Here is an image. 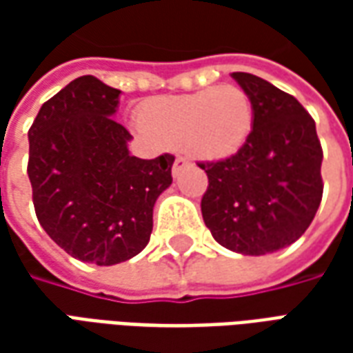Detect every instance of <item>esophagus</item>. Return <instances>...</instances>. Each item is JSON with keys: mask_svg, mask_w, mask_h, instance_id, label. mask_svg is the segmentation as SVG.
Here are the masks:
<instances>
[{"mask_svg": "<svg viewBox=\"0 0 353 353\" xmlns=\"http://www.w3.org/2000/svg\"><path fill=\"white\" fill-rule=\"evenodd\" d=\"M191 162H189V159L187 157H177L176 161H174V166H172V172H174V176H179V172L183 168H187Z\"/></svg>", "mask_w": 353, "mask_h": 353, "instance_id": "esophagus-1", "label": "esophagus"}]
</instances>
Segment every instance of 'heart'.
I'll list each match as a JSON object with an SVG mask.
<instances>
[{
	"label": "heart",
	"mask_w": 353,
	"mask_h": 353,
	"mask_svg": "<svg viewBox=\"0 0 353 353\" xmlns=\"http://www.w3.org/2000/svg\"><path fill=\"white\" fill-rule=\"evenodd\" d=\"M145 130L170 147L183 145L192 157L221 161L244 145L252 132L253 105L236 85L153 100L141 115Z\"/></svg>",
	"instance_id": "obj_1"
}]
</instances>
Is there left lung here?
<instances>
[{
    "mask_svg": "<svg viewBox=\"0 0 353 353\" xmlns=\"http://www.w3.org/2000/svg\"><path fill=\"white\" fill-rule=\"evenodd\" d=\"M232 79L253 105V130L236 154L200 162L208 191L200 208L223 248L266 255L303 236L318 212L323 151L316 123L291 94L252 73Z\"/></svg>",
    "mask_w": 353,
    "mask_h": 353,
    "instance_id": "1",
    "label": "left lung"
}]
</instances>
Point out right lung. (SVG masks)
Listing matches in <instances>:
<instances>
[{
	"label": "right lung",
	"mask_w": 353,
	"mask_h": 353,
	"mask_svg": "<svg viewBox=\"0 0 353 353\" xmlns=\"http://www.w3.org/2000/svg\"><path fill=\"white\" fill-rule=\"evenodd\" d=\"M119 98L121 90L83 75L43 103L28 132L37 219L64 252L98 266L145 248L154 202L172 185V154H130V132L113 119Z\"/></svg>",
	"instance_id": "1"
}]
</instances>
